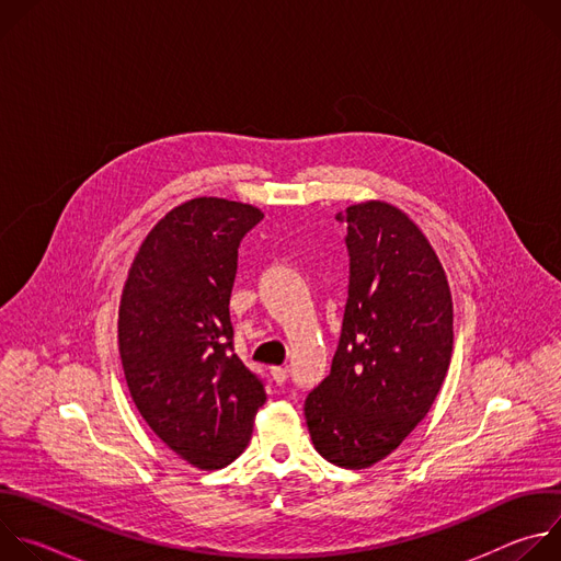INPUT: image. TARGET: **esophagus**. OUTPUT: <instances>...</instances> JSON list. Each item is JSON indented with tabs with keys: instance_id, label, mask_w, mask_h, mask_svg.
I'll list each match as a JSON object with an SVG mask.
<instances>
[{
	"instance_id": "esophagus-1",
	"label": "esophagus",
	"mask_w": 561,
	"mask_h": 561,
	"mask_svg": "<svg viewBox=\"0 0 561 561\" xmlns=\"http://www.w3.org/2000/svg\"><path fill=\"white\" fill-rule=\"evenodd\" d=\"M271 377H273L275 383H284V381L288 379V368H284V366H273V368H271Z\"/></svg>"
}]
</instances>
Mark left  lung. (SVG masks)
Listing matches in <instances>:
<instances>
[{
	"instance_id": "1",
	"label": "left lung",
	"mask_w": 561,
	"mask_h": 561,
	"mask_svg": "<svg viewBox=\"0 0 561 561\" xmlns=\"http://www.w3.org/2000/svg\"><path fill=\"white\" fill-rule=\"evenodd\" d=\"M348 224V299L331 375L304 404L314 450L362 470L426 417L453 355V297L420 226L368 199L337 213Z\"/></svg>"
}]
</instances>
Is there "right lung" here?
Instances as JSON below:
<instances>
[{"label":"right lung","mask_w":561,"mask_h":561,"mask_svg":"<svg viewBox=\"0 0 561 561\" xmlns=\"http://www.w3.org/2000/svg\"><path fill=\"white\" fill-rule=\"evenodd\" d=\"M264 213L195 197L159 219L122 290L117 340L133 402L152 433L202 470L234 461L266 402L232 353L230 290L242 237Z\"/></svg>","instance_id":"1"}]
</instances>
